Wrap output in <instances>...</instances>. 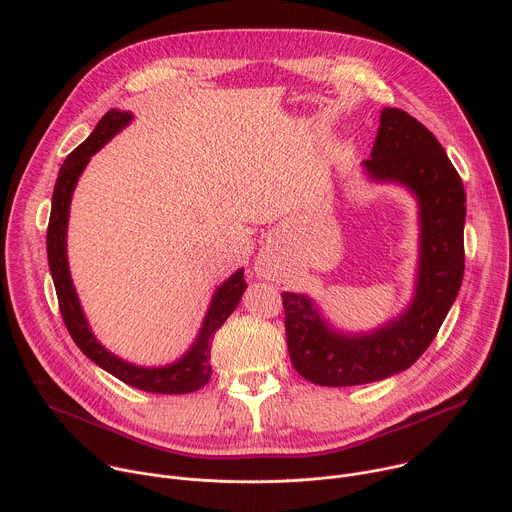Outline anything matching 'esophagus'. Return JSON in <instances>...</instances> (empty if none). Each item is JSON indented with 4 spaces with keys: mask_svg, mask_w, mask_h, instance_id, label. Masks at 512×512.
I'll return each instance as SVG.
<instances>
[{
    "mask_svg": "<svg viewBox=\"0 0 512 512\" xmlns=\"http://www.w3.org/2000/svg\"><path fill=\"white\" fill-rule=\"evenodd\" d=\"M259 273H261V267H259Z\"/></svg>",
    "mask_w": 512,
    "mask_h": 512,
    "instance_id": "esophagus-1",
    "label": "esophagus"
}]
</instances>
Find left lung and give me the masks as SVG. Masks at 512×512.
Returning a JSON list of instances; mask_svg holds the SVG:
<instances>
[{"label": "left lung", "mask_w": 512, "mask_h": 512, "mask_svg": "<svg viewBox=\"0 0 512 512\" xmlns=\"http://www.w3.org/2000/svg\"><path fill=\"white\" fill-rule=\"evenodd\" d=\"M364 166L373 178L407 184L419 198V281L409 310L369 336L330 332L306 296L283 291L289 358L304 379L322 387L367 385L411 367L446 320L464 277L466 192L433 133L407 111L385 107L373 158Z\"/></svg>", "instance_id": "1"}]
</instances>
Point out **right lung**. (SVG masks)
Returning a JSON list of instances; mask_svg holds the SVG:
<instances>
[{
  "label": "right lung",
  "mask_w": 512,
  "mask_h": 512,
  "mask_svg": "<svg viewBox=\"0 0 512 512\" xmlns=\"http://www.w3.org/2000/svg\"><path fill=\"white\" fill-rule=\"evenodd\" d=\"M131 121V115L127 111L111 109L107 111L101 121L97 123L95 131L72 150L68 158L64 160L58 180L52 194V210L50 221L46 231V251H48V265L56 287V298L60 316L64 320V326L68 334L75 340V344L95 362L101 369L117 377L119 381L148 391V393H162V395H184L192 393L200 387H204L212 375L210 369V342L214 338V332L225 324V320L235 312L243 291L247 289L245 273L239 269L235 275H231L218 291L214 294V300L210 304V310L204 318L200 336L196 344L190 348V352L180 358L178 362L170 364L164 369H141L127 364L125 360L113 356L107 352L91 334L87 320L83 316V310L79 306L75 287H72L70 275H68V263H66V223H68V204L72 190L77 186V180L85 166L89 164L91 156L99 152L103 145L123 127Z\"/></svg>",
  "instance_id": "obj_1"
}]
</instances>
